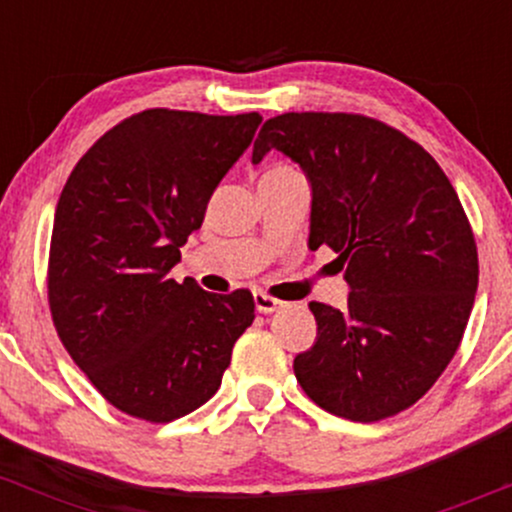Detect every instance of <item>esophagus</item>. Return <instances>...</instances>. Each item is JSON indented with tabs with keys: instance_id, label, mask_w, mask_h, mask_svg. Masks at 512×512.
<instances>
[{
	"instance_id": "obj_1",
	"label": "esophagus",
	"mask_w": 512,
	"mask_h": 512,
	"mask_svg": "<svg viewBox=\"0 0 512 512\" xmlns=\"http://www.w3.org/2000/svg\"><path fill=\"white\" fill-rule=\"evenodd\" d=\"M255 308H257V313H274V310H279L281 308V301H276V298H272V296H267V293H262V291H257L255 293Z\"/></svg>"
}]
</instances>
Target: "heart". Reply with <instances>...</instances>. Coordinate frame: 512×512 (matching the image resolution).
<instances>
[{
	"label": "heart",
	"mask_w": 512,
	"mask_h": 512,
	"mask_svg": "<svg viewBox=\"0 0 512 512\" xmlns=\"http://www.w3.org/2000/svg\"><path fill=\"white\" fill-rule=\"evenodd\" d=\"M264 175H298V170L286 166V163H274V166L267 168V173Z\"/></svg>",
	"instance_id": "1"
}]
</instances>
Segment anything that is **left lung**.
Segmentation results:
<instances>
[{"label":"left lung","instance_id":"8db88e82","mask_svg":"<svg viewBox=\"0 0 512 512\" xmlns=\"http://www.w3.org/2000/svg\"><path fill=\"white\" fill-rule=\"evenodd\" d=\"M276 149L310 182V250L339 252L344 310L310 303L317 339L293 361L317 407L351 421L399 414L462 342L479 284L472 228L445 173L397 129L349 113L264 122L252 163Z\"/></svg>","mask_w":512,"mask_h":512}]
</instances>
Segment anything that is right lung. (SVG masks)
<instances>
[{"label": "right lung", "instance_id": "obj_1", "mask_svg": "<svg viewBox=\"0 0 512 512\" xmlns=\"http://www.w3.org/2000/svg\"><path fill=\"white\" fill-rule=\"evenodd\" d=\"M260 122V113L144 110L105 132L64 185L50 243L52 322L76 366L129 416L166 424L202 407L255 320L250 291L216 296L168 272Z\"/></svg>", "mask_w": 512, "mask_h": 512}]
</instances>
